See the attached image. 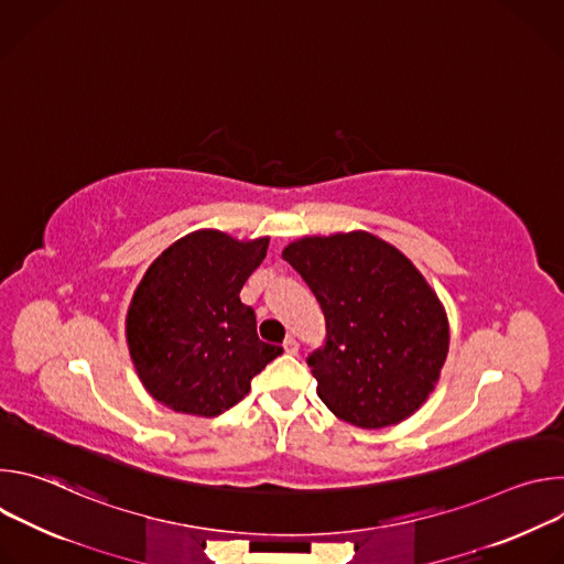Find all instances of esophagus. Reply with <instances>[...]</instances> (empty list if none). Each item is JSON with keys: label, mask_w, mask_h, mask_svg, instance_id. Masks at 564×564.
I'll use <instances>...</instances> for the list:
<instances>
[{"label": "esophagus", "mask_w": 564, "mask_h": 564, "mask_svg": "<svg viewBox=\"0 0 564 564\" xmlns=\"http://www.w3.org/2000/svg\"><path fill=\"white\" fill-rule=\"evenodd\" d=\"M283 350H285V355H296L299 352V341L296 339H285V344H283Z\"/></svg>", "instance_id": "obj_1"}]
</instances>
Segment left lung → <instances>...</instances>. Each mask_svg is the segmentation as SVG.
Masks as SVG:
<instances>
[{
  "label": "left lung",
  "mask_w": 564,
  "mask_h": 564,
  "mask_svg": "<svg viewBox=\"0 0 564 564\" xmlns=\"http://www.w3.org/2000/svg\"><path fill=\"white\" fill-rule=\"evenodd\" d=\"M281 254L326 314L328 341L307 364L330 413L383 429L420 411L451 333L444 303L415 263L366 229L301 236Z\"/></svg>",
  "instance_id": "1"
}]
</instances>
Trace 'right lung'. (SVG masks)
Segmentation results:
<instances>
[{
    "label": "right lung",
    "mask_w": 564,
    "mask_h": 564,
    "mask_svg": "<svg viewBox=\"0 0 564 564\" xmlns=\"http://www.w3.org/2000/svg\"><path fill=\"white\" fill-rule=\"evenodd\" d=\"M268 246L270 236L240 240L196 229L147 268L127 307L124 337L135 375L158 404L216 417L283 352L259 339L254 310L238 296Z\"/></svg>",
    "instance_id": "obj_1"
}]
</instances>
